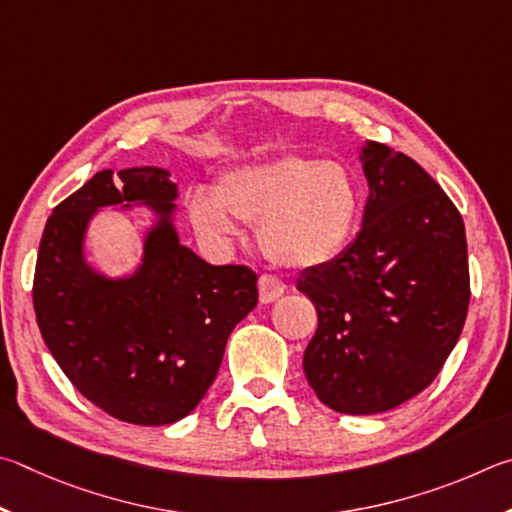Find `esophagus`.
Instances as JSON below:
<instances>
[{
	"label": "esophagus",
	"mask_w": 512,
	"mask_h": 512,
	"mask_svg": "<svg viewBox=\"0 0 512 512\" xmlns=\"http://www.w3.org/2000/svg\"><path fill=\"white\" fill-rule=\"evenodd\" d=\"M258 292H261L263 303H272L285 292V283L279 279V276L263 274L261 279H258Z\"/></svg>",
	"instance_id": "1"
}]
</instances>
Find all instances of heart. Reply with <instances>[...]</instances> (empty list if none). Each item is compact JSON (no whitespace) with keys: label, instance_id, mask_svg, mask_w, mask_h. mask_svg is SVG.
<instances>
[{"label":"heart","instance_id":"heart-1","mask_svg":"<svg viewBox=\"0 0 512 512\" xmlns=\"http://www.w3.org/2000/svg\"><path fill=\"white\" fill-rule=\"evenodd\" d=\"M362 193L348 168L335 161L283 155L224 173L215 195L197 191L191 215L209 236H229L233 220L258 224V245L285 267L333 261L351 242Z\"/></svg>","mask_w":512,"mask_h":512}]
</instances>
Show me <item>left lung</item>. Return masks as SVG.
Instances as JSON below:
<instances>
[{"mask_svg":"<svg viewBox=\"0 0 512 512\" xmlns=\"http://www.w3.org/2000/svg\"><path fill=\"white\" fill-rule=\"evenodd\" d=\"M369 202L342 254L301 274L317 333L303 371L339 414L389 411L441 373L468 317V242L459 209L414 159L362 148Z\"/></svg>","mask_w":512,"mask_h":512,"instance_id":"left-lung-1","label":"left lung"}]
</instances>
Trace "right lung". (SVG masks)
Instances as JSON below:
<instances>
[{
  "instance_id": "obj_1",
  "label": "right lung",
  "mask_w": 512,
  "mask_h": 512,
  "mask_svg": "<svg viewBox=\"0 0 512 512\" xmlns=\"http://www.w3.org/2000/svg\"><path fill=\"white\" fill-rule=\"evenodd\" d=\"M177 186L164 168L101 170L62 200L44 227L33 308L62 373L105 414L170 425L191 414L218 375L231 330L258 303L245 265H209L170 222ZM150 205L158 224L128 280L84 263L86 224L101 205Z\"/></svg>"
}]
</instances>
